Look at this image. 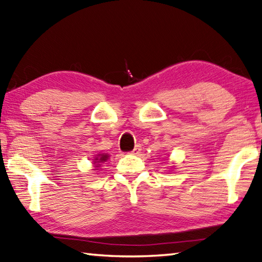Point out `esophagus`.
Returning a JSON list of instances; mask_svg holds the SVG:
<instances>
[{
  "mask_svg": "<svg viewBox=\"0 0 262 262\" xmlns=\"http://www.w3.org/2000/svg\"><path fill=\"white\" fill-rule=\"evenodd\" d=\"M141 151H142V146L141 145H136L134 150H133L130 153H132V155H134V156H137L138 153H141Z\"/></svg>",
  "mask_w": 262,
  "mask_h": 262,
  "instance_id": "1",
  "label": "esophagus"
}]
</instances>
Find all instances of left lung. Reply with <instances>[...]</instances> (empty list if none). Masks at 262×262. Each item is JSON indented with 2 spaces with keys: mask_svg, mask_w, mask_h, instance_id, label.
I'll use <instances>...</instances> for the list:
<instances>
[{
  "mask_svg": "<svg viewBox=\"0 0 262 262\" xmlns=\"http://www.w3.org/2000/svg\"><path fill=\"white\" fill-rule=\"evenodd\" d=\"M173 169H175V168H173V166H172V167H171V170H173Z\"/></svg>",
  "mask_w": 262,
  "mask_h": 262,
  "instance_id": "obj_1",
  "label": "left lung"
}]
</instances>
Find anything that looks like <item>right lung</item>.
Instances as JSON below:
<instances>
[{"mask_svg":"<svg viewBox=\"0 0 262 262\" xmlns=\"http://www.w3.org/2000/svg\"><path fill=\"white\" fill-rule=\"evenodd\" d=\"M110 159V155L109 153H102L99 152L96 153L94 157H92V165H93V170H99V169L102 167L104 162H106Z\"/></svg>","mask_w":262,"mask_h":262,"instance_id":"obj_1","label":"right lung"}]
</instances>
